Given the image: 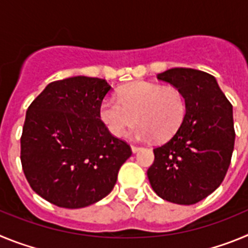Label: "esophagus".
Returning <instances> with one entry per match:
<instances>
[{"label":"esophagus","instance_id":"34e87169","mask_svg":"<svg viewBox=\"0 0 248 248\" xmlns=\"http://www.w3.org/2000/svg\"><path fill=\"white\" fill-rule=\"evenodd\" d=\"M139 150H140V148H139V146L131 145V151H133V153H134V154H135V153H138V151H139Z\"/></svg>","mask_w":248,"mask_h":248}]
</instances>
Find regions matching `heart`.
Instances as JSON below:
<instances>
[{"label": "heart", "instance_id": "b5f03b06", "mask_svg": "<svg viewBox=\"0 0 248 248\" xmlns=\"http://www.w3.org/2000/svg\"><path fill=\"white\" fill-rule=\"evenodd\" d=\"M185 113L180 89L144 80L123 87L118 98H105L99 109L100 119L114 137H123L126 129L140 122L130 133L135 140L170 138L181 125Z\"/></svg>", "mask_w": 248, "mask_h": 248}]
</instances>
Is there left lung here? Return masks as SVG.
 <instances>
[{"label":"left lung","instance_id":"obj_1","mask_svg":"<svg viewBox=\"0 0 248 248\" xmlns=\"http://www.w3.org/2000/svg\"><path fill=\"white\" fill-rule=\"evenodd\" d=\"M157 79L183 92L186 113L171 139L154 149L149 181L164 200L192 205L225 179L235 145L232 105L216 78L206 72L171 68Z\"/></svg>","mask_w":248,"mask_h":248}]
</instances>
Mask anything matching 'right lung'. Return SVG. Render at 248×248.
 Segmentation results:
<instances>
[{"label":"right lung","instance_id":"obj_1","mask_svg":"<svg viewBox=\"0 0 248 248\" xmlns=\"http://www.w3.org/2000/svg\"><path fill=\"white\" fill-rule=\"evenodd\" d=\"M111 87L78 76L52 82L31 103L21 137V163L34 192L53 205L80 209L105 198L130 157L99 109Z\"/></svg>","mask_w":248,"mask_h":248}]
</instances>
